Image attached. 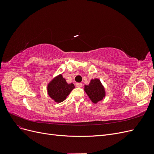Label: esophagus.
Here are the masks:
<instances>
[{
    "instance_id": "1",
    "label": "esophagus",
    "mask_w": 154,
    "mask_h": 154,
    "mask_svg": "<svg viewBox=\"0 0 154 154\" xmlns=\"http://www.w3.org/2000/svg\"><path fill=\"white\" fill-rule=\"evenodd\" d=\"M76 86L77 87H82V83H76Z\"/></svg>"
}]
</instances>
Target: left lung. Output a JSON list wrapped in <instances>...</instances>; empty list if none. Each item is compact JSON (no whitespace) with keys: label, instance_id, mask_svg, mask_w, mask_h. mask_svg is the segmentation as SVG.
<instances>
[{"label":"left lung","instance_id":"obj_1","mask_svg":"<svg viewBox=\"0 0 154 154\" xmlns=\"http://www.w3.org/2000/svg\"><path fill=\"white\" fill-rule=\"evenodd\" d=\"M84 87V91L94 103H97L105 96V88L99 79L91 80L89 84Z\"/></svg>","mask_w":154,"mask_h":154}]
</instances>
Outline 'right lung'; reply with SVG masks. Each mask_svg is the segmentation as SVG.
Returning a JSON list of instances; mask_svg holds the SVG:
<instances>
[{
    "label": "right lung",
    "mask_w": 154,
    "mask_h": 154,
    "mask_svg": "<svg viewBox=\"0 0 154 154\" xmlns=\"http://www.w3.org/2000/svg\"><path fill=\"white\" fill-rule=\"evenodd\" d=\"M74 87L73 83L68 84L62 74H60L49 83L48 92L54 101L60 103L66 99Z\"/></svg>",
    "instance_id": "obj_1"
}]
</instances>
